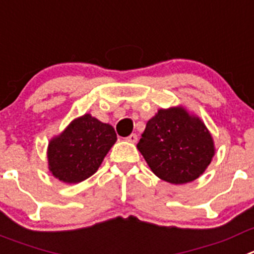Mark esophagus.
<instances>
[{
    "mask_svg": "<svg viewBox=\"0 0 254 254\" xmlns=\"http://www.w3.org/2000/svg\"><path fill=\"white\" fill-rule=\"evenodd\" d=\"M137 138H138V137H137V134L136 133H132V134H129V136L127 137V138H126V141H128V142H131V143H136L137 142Z\"/></svg>",
    "mask_w": 254,
    "mask_h": 254,
    "instance_id": "obj_1",
    "label": "esophagus"
}]
</instances>
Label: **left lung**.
Instances as JSON below:
<instances>
[{"instance_id":"obj_1","label":"left lung","mask_w":254,"mask_h":254,"mask_svg":"<svg viewBox=\"0 0 254 254\" xmlns=\"http://www.w3.org/2000/svg\"><path fill=\"white\" fill-rule=\"evenodd\" d=\"M137 148L157 178L175 185L203 175L215 153L205 123L183 106L159 109L146 125Z\"/></svg>"}]
</instances>
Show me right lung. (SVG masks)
Here are the masks:
<instances>
[{"label":"right lung","mask_w":254,"mask_h":254,"mask_svg":"<svg viewBox=\"0 0 254 254\" xmlns=\"http://www.w3.org/2000/svg\"><path fill=\"white\" fill-rule=\"evenodd\" d=\"M117 141L115 128L92 115L75 118L48 145L49 171L65 184H76L97 173Z\"/></svg>","instance_id":"1"}]
</instances>
